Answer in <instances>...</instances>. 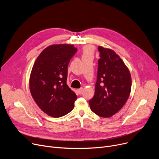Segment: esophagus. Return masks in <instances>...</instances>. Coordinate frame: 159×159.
I'll use <instances>...</instances> for the list:
<instances>
[{
  "label": "esophagus",
  "instance_id": "esophagus-1",
  "mask_svg": "<svg viewBox=\"0 0 159 159\" xmlns=\"http://www.w3.org/2000/svg\"><path fill=\"white\" fill-rule=\"evenodd\" d=\"M82 91H83V88H81L77 89V91H78V93H79V94H81V93H82Z\"/></svg>",
  "mask_w": 159,
  "mask_h": 159
}]
</instances>
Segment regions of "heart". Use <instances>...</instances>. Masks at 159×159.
<instances>
[{
	"label": "heart",
	"instance_id": "1",
	"mask_svg": "<svg viewBox=\"0 0 159 159\" xmlns=\"http://www.w3.org/2000/svg\"><path fill=\"white\" fill-rule=\"evenodd\" d=\"M93 52H94V49L92 47L90 46H87L83 49V57H89V56L92 57L93 54Z\"/></svg>",
	"mask_w": 159,
	"mask_h": 159
}]
</instances>
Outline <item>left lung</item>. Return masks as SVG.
I'll list each match as a JSON object with an SVG mask.
<instances>
[{"mask_svg": "<svg viewBox=\"0 0 159 159\" xmlns=\"http://www.w3.org/2000/svg\"><path fill=\"white\" fill-rule=\"evenodd\" d=\"M100 57L93 97L89 101L91 111L102 117L117 113L128 99L131 77L128 67L113 50L98 46Z\"/></svg>", "mask_w": 159, "mask_h": 159, "instance_id": "8db88e82", "label": "left lung"}]
</instances>
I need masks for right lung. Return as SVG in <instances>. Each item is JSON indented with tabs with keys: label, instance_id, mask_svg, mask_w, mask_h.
Returning <instances> with one entry per match:
<instances>
[{
	"label": "right lung",
	"instance_id": "obj_1",
	"mask_svg": "<svg viewBox=\"0 0 159 159\" xmlns=\"http://www.w3.org/2000/svg\"><path fill=\"white\" fill-rule=\"evenodd\" d=\"M77 49L73 44H53L36 59L30 77V93L48 115L61 117L72 111L77 95L66 83L68 66Z\"/></svg>",
	"mask_w": 159,
	"mask_h": 159
}]
</instances>
